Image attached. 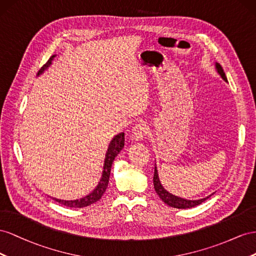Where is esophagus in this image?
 <instances>
[{"label": "esophagus", "instance_id": "34e87169", "mask_svg": "<svg viewBox=\"0 0 256 256\" xmlns=\"http://www.w3.org/2000/svg\"><path fill=\"white\" fill-rule=\"evenodd\" d=\"M148 128L144 123H137L132 130V140H142V138L147 136Z\"/></svg>", "mask_w": 256, "mask_h": 256}]
</instances>
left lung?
Segmentation results:
<instances>
[{
  "label": "left lung",
  "mask_w": 256,
  "mask_h": 256,
  "mask_svg": "<svg viewBox=\"0 0 256 256\" xmlns=\"http://www.w3.org/2000/svg\"><path fill=\"white\" fill-rule=\"evenodd\" d=\"M216 68L218 70V74L223 78V80H225L228 82V78L225 76V72L222 68V66L218 63H216ZM153 184H154V188L156 194L160 196V198L162 200L166 205H168L170 207L174 208H178V209H188V208H192L195 206L200 205L202 202H205L207 198H209V196L205 197V198H200V200H184L181 198V197H178L176 195H172L170 192H167L166 190L163 188V186L160 184V181L158 179V170L156 166L154 167V176H153Z\"/></svg>",
  "instance_id": "8db88e82"
}]
</instances>
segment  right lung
<instances>
[{
  "instance_id": "obj_1",
  "label": "right lung",
  "mask_w": 256,
  "mask_h": 256,
  "mask_svg": "<svg viewBox=\"0 0 256 256\" xmlns=\"http://www.w3.org/2000/svg\"><path fill=\"white\" fill-rule=\"evenodd\" d=\"M54 56H50V59L47 61V63L45 65H42V68L38 70V75H40L44 70H47L50 66L51 61L54 60ZM123 147H124V133H120L116 136H114V140L110 142V144H109V147H108L106 158H105L104 170H103V174H102V178L98 182V186L94 188L89 195H86L80 200H58V198H54V200L62 204V205L66 206V207H70V208L86 207V206L92 205V204L100 200L107 188L114 160L116 156L119 154V152L123 149Z\"/></svg>"
}]
</instances>
